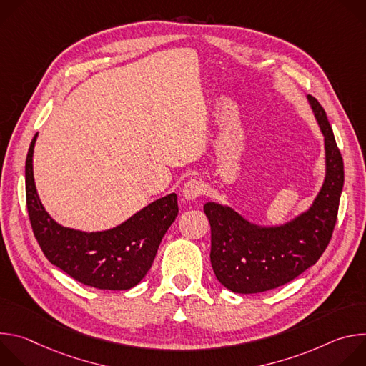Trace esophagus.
<instances>
[{
    "label": "esophagus",
    "mask_w": 366,
    "mask_h": 366,
    "mask_svg": "<svg viewBox=\"0 0 366 366\" xmlns=\"http://www.w3.org/2000/svg\"><path fill=\"white\" fill-rule=\"evenodd\" d=\"M204 192V184L199 179H189L184 184L182 195L185 199H197Z\"/></svg>",
    "instance_id": "34e87169"
}]
</instances>
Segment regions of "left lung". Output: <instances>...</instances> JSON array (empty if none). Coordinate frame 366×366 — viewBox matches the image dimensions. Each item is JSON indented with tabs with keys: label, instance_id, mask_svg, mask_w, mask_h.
I'll return each mask as SVG.
<instances>
[{
	"label": "left lung",
	"instance_id": "left-lung-1",
	"mask_svg": "<svg viewBox=\"0 0 366 366\" xmlns=\"http://www.w3.org/2000/svg\"><path fill=\"white\" fill-rule=\"evenodd\" d=\"M326 147V178L310 210L284 226L260 227L230 207L207 202L212 227V267L230 291L254 294L278 288L315 265L326 250L337 220L345 181L343 159L325 109L307 95Z\"/></svg>",
	"mask_w": 366,
	"mask_h": 366
}]
</instances>
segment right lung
Masks as SVG:
<instances>
[{"instance_id":"obj_1","label":"right lung","mask_w":366,"mask_h":366,"mask_svg":"<svg viewBox=\"0 0 366 366\" xmlns=\"http://www.w3.org/2000/svg\"><path fill=\"white\" fill-rule=\"evenodd\" d=\"M34 134L26 159V202L34 237L51 265L98 290H130L150 269L178 216L177 194L144 207L123 224L97 233L62 227L43 208L33 178Z\"/></svg>"}]
</instances>
